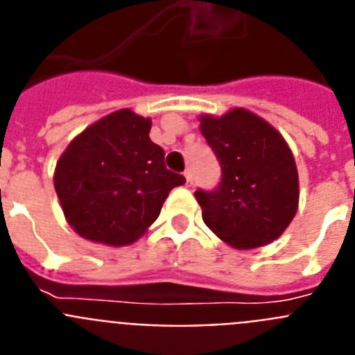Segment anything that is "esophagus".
Wrapping results in <instances>:
<instances>
[{
  "instance_id": "1",
  "label": "esophagus",
  "mask_w": 355,
  "mask_h": 355,
  "mask_svg": "<svg viewBox=\"0 0 355 355\" xmlns=\"http://www.w3.org/2000/svg\"><path fill=\"white\" fill-rule=\"evenodd\" d=\"M184 180H187V187H192L193 184V175L190 171H184Z\"/></svg>"
}]
</instances>
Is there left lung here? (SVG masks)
Segmentation results:
<instances>
[{
	"label": "left lung",
	"mask_w": 355,
	"mask_h": 355,
	"mask_svg": "<svg viewBox=\"0 0 355 355\" xmlns=\"http://www.w3.org/2000/svg\"><path fill=\"white\" fill-rule=\"evenodd\" d=\"M200 131L222 168L218 187L196 192L205 224L234 249L277 240L299 205L297 165L283 137L243 108L200 117Z\"/></svg>",
	"instance_id": "8db88e82"
}]
</instances>
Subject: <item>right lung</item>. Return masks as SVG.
<instances>
[{"label": "right lung", "instance_id": "right-lung-1", "mask_svg": "<svg viewBox=\"0 0 355 355\" xmlns=\"http://www.w3.org/2000/svg\"><path fill=\"white\" fill-rule=\"evenodd\" d=\"M149 131L150 119L119 110L78 135L60 156L55 190L80 236L130 245L158 218L172 188L187 181L165 167Z\"/></svg>", "mask_w": 355, "mask_h": 355}]
</instances>
